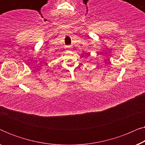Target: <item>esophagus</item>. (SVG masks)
<instances>
[{
  "instance_id": "34e87169",
  "label": "esophagus",
  "mask_w": 145,
  "mask_h": 145,
  "mask_svg": "<svg viewBox=\"0 0 145 145\" xmlns=\"http://www.w3.org/2000/svg\"><path fill=\"white\" fill-rule=\"evenodd\" d=\"M67 49H71V47H71V46H67Z\"/></svg>"
}]
</instances>
